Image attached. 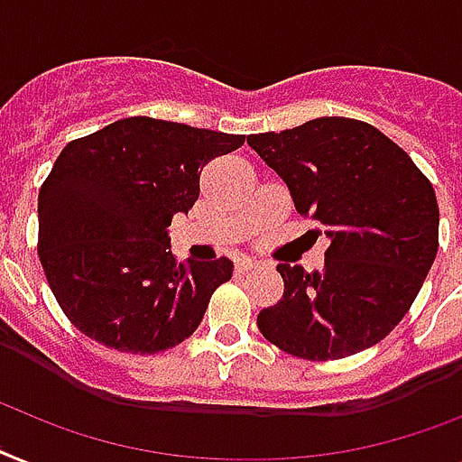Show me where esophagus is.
<instances>
[{
    "label": "esophagus",
    "mask_w": 462,
    "mask_h": 462,
    "mask_svg": "<svg viewBox=\"0 0 462 462\" xmlns=\"http://www.w3.org/2000/svg\"><path fill=\"white\" fill-rule=\"evenodd\" d=\"M258 268L256 261H251V258H242V261H237V265H235V273L237 275H244V273H249V270Z\"/></svg>",
    "instance_id": "34e87169"
}]
</instances>
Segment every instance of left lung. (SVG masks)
I'll return each mask as SVG.
<instances>
[{
    "label": "left lung",
    "instance_id": "8db88e82",
    "mask_svg": "<svg viewBox=\"0 0 462 462\" xmlns=\"http://www.w3.org/2000/svg\"><path fill=\"white\" fill-rule=\"evenodd\" d=\"M249 146L329 239L320 270L277 265L284 294L258 313L261 335L309 361L374 346L406 316L437 256L430 180L377 127L339 116L251 134Z\"/></svg>",
    "mask_w": 462,
    "mask_h": 462
}]
</instances>
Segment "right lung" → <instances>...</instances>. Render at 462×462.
I'll list each match as a JSON object with an SVG mask.
<instances>
[{
  "mask_svg": "<svg viewBox=\"0 0 462 462\" xmlns=\"http://www.w3.org/2000/svg\"><path fill=\"white\" fill-rule=\"evenodd\" d=\"M242 144L244 134L133 116L63 146L37 199V251L75 328L127 354L192 335L235 265L175 263L168 225L199 199L201 168Z\"/></svg>",
  "mask_w": 462,
  "mask_h": 462,
  "instance_id": "right-lung-1",
  "label": "right lung"
}]
</instances>
